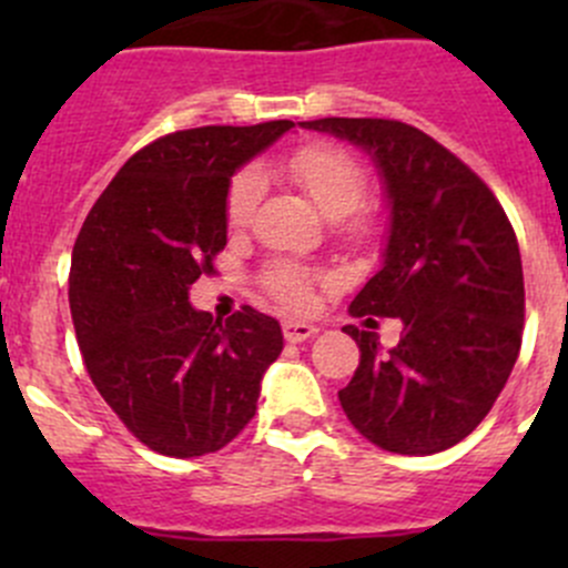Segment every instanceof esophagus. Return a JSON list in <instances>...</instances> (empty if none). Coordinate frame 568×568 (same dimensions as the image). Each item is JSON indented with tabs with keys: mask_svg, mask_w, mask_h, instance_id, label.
<instances>
[{
	"mask_svg": "<svg viewBox=\"0 0 568 568\" xmlns=\"http://www.w3.org/2000/svg\"><path fill=\"white\" fill-rule=\"evenodd\" d=\"M283 335L288 343H302V341H307V337L318 335V326L307 324V321L288 318V321H283Z\"/></svg>",
	"mask_w": 568,
	"mask_h": 568,
	"instance_id": "esophagus-1",
	"label": "esophagus"
}]
</instances>
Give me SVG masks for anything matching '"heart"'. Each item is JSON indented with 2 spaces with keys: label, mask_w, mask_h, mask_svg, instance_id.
<instances>
[{
  "label": "heart",
  "mask_w": 568,
  "mask_h": 568,
  "mask_svg": "<svg viewBox=\"0 0 568 568\" xmlns=\"http://www.w3.org/2000/svg\"><path fill=\"white\" fill-rule=\"evenodd\" d=\"M288 173L313 197L321 214L341 222L359 209L365 197V173L357 159L335 145H305L288 159ZM263 197V175L242 170L233 178L225 200V220L231 231H242L255 214ZM266 285L285 307L305 311L311 305V272L294 263H277L268 268Z\"/></svg>",
  "instance_id": "b5f03b06"
}]
</instances>
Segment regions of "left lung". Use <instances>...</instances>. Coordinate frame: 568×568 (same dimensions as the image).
Instances as JSON below:
<instances>
[{
	"label": "left lung",
	"mask_w": 568,
	"mask_h": 568,
	"mask_svg": "<svg viewBox=\"0 0 568 568\" xmlns=\"http://www.w3.org/2000/svg\"><path fill=\"white\" fill-rule=\"evenodd\" d=\"M302 129L365 151L387 203L382 266L348 313L400 318L398 346L343 326L359 368L337 393L371 445L428 456L462 443L497 400L523 346V257L506 211L484 181L415 125L324 118Z\"/></svg>",
	"instance_id": "left-lung-1"
}]
</instances>
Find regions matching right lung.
Returning a JSON list of instances; mask_svg holds the SVG:
<instances>
[{
    "label": "right lung",
    "instance_id": "right-lung-1",
    "mask_svg": "<svg viewBox=\"0 0 568 568\" xmlns=\"http://www.w3.org/2000/svg\"><path fill=\"white\" fill-rule=\"evenodd\" d=\"M291 129L203 125L151 142L118 170L73 244L68 302L88 374L156 454L225 448L283 352L277 318L242 307L222 324L189 288L227 244L231 178Z\"/></svg>",
    "mask_w": 568,
    "mask_h": 568
}]
</instances>
